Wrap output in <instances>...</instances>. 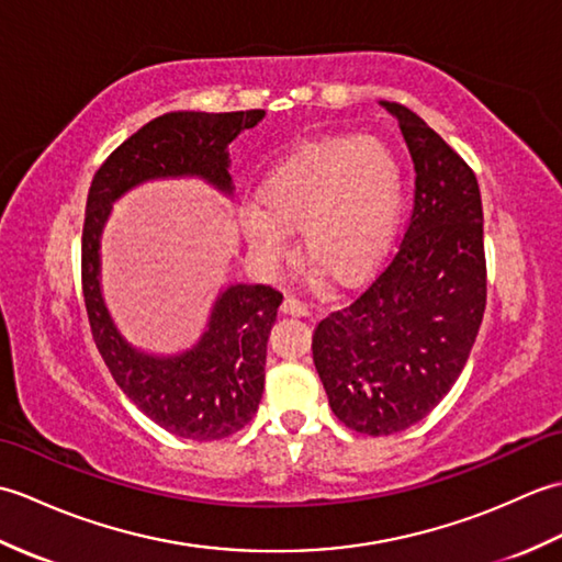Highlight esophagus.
Wrapping results in <instances>:
<instances>
[{
	"label": "esophagus",
	"mask_w": 562,
	"mask_h": 562,
	"mask_svg": "<svg viewBox=\"0 0 562 562\" xmlns=\"http://www.w3.org/2000/svg\"><path fill=\"white\" fill-rule=\"evenodd\" d=\"M282 312L290 314V316H312V306L300 302L296 296L288 294V296H284V302H282Z\"/></svg>",
	"instance_id": "esophagus-1"
}]
</instances>
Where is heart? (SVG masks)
<instances>
[{"mask_svg": "<svg viewBox=\"0 0 562 562\" xmlns=\"http://www.w3.org/2000/svg\"><path fill=\"white\" fill-rule=\"evenodd\" d=\"M258 204L238 212L258 266L272 270L288 260L290 232H300L304 254L333 282L350 288L386 254L401 217L403 171L396 154L376 137H324L262 176Z\"/></svg>", "mask_w": 562, "mask_h": 562, "instance_id": "obj_1", "label": "heart"}]
</instances>
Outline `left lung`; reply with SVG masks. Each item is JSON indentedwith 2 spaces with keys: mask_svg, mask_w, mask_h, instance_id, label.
Here are the masks:
<instances>
[{
  "mask_svg": "<svg viewBox=\"0 0 562 562\" xmlns=\"http://www.w3.org/2000/svg\"><path fill=\"white\" fill-rule=\"evenodd\" d=\"M396 117L415 166L408 229L367 290L314 330V364L340 423L393 435L420 423L469 360L485 312L483 205L475 173L420 115Z\"/></svg>",
  "mask_w": 562,
  "mask_h": 562,
  "instance_id": "left-lung-1",
  "label": "left lung"
}]
</instances>
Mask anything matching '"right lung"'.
Listing matches in <instances>:
<instances>
[{"mask_svg":"<svg viewBox=\"0 0 562 562\" xmlns=\"http://www.w3.org/2000/svg\"><path fill=\"white\" fill-rule=\"evenodd\" d=\"M266 111H173L154 117L103 161L89 188L81 234V288L93 342L125 396L166 432L193 441L224 439L256 415L266 384L270 328L282 294L266 284H229L212 304L200 340L178 355L135 348L101 292V236L113 202L166 178H200L234 195L229 147Z\"/></svg>","mask_w":562,"mask_h":562,"instance_id":"right-lung-1","label":"right lung"}]
</instances>
